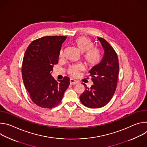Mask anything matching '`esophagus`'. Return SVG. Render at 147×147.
<instances>
[{
    "mask_svg": "<svg viewBox=\"0 0 147 147\" xmlns=\"http://www.w3.org/2000/svg\"><path fill=\"white\" fill-rule=\"evenodd\" d=\"M77 82H78L73 78H70V84H71V85L76 84H77Z\"/></svg>",
    "mask_w": 147,
    "mask_h": 147,
    "instance_id": "1",
    "label": "esophagus"
}]
</instances>
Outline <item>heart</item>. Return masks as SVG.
Listing matches in <instances>:
<instances>
[{
  "label": "heart",
  "mask_w": 147,
  "mask_h": 147,
  "mask_svg": "<svg viewBox=\"0 0 147 147\" xmlns=\"http://www.w3.org/2000/svg\"><path fill=\"white\" fill-rule=\"evenodd\" d=\"M73 45L81 53L82 59L85 65L88 67H92L99 63L101 59L100 50L94 46L92 42L85 36H80L74 39L72 42ZM63 55V51L61 50L60 56ZM81 70V67L78 65L71 66L69 68L68 73L73 76H77Z\"/></svg>",
  "instance_id": "heart-1"
}]
</instances>
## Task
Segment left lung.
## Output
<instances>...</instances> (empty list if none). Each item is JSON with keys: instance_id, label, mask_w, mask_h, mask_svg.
I'll return each instance as SVG.
<instances>
[{"instance_id": "1", "label": "left lung", "mask_w": 147, "mask_h": 147, "mask_svg": "<svg viewBox=\"0 0 147 147\" xmlns=\"http://www.w3.org/2000/svg\"><path fill=\"white\" fill-rule=\"evenodd\" d=\"M103 50L102 60L89 71L94 82L91 88L85 84V91L80 95L81 102L86 107L99 108L106 105L115 92L119 71L117 53L108 42L98 38Z\"/></svg>"}]
</instances>
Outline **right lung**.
Listing matches in <instances>:
<instances>
[{"label":"right lung","instance_id":"1","mask_svg":"<svg viewBox=\"0 0 147 147\" xmlns=\"http://www.w3.org/2000/svg\"><path fill=\"white\" fill-rule=\"evenodd\" d=\"M66 38L46 36L38 38L32 42L25 52L22 69L23 82L32 101L41 108L57 106L70 84L68 77L56 81L51 75Z\"/></svg>","mask_w":147,"mask_h":147}]
</instances>
